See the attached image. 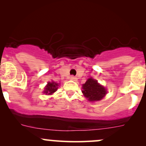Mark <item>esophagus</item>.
<instances>
[{
  "label": "esophagus",
  "mask_w": 146,
  "mask_h": 146,
  "mask_svg": "<svg viewBox=\"0 0 146 146\" xmlns=\"http://www.w3.org/2000/svg\"><path fill=\"white\" fill-rule=\"evenodd\" d=\"M70 80H72V81H77V80H78V79H77L76 77L72 75V76L70 77Z\"/></svg>",
  "instance_id": "34e87169"
}]
</instances>
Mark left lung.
I'll return each mask as SVG.
<instances>
[{"mask_svg":"<svg viewBox=\"0 0 146 146\" xmlns=\"http://www.w3.org/2000/svg\"><path fill=\"white\" fill-rule=\"evenodd\" d=\"M82 93L88 101H100L106 94V90L98 83L97 80L89 78L83 84Z\"/></svg>","mask_w":146,"mask_h":146,"instance_id":"left-lung-1","label":"left lung"}]
</instances>
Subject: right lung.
<instances>
[{"mask_svg":"<svg viewBox=\"0 0 146 146\" xmlns=\"http://www.w3.org/2000/svg\"><path fill=\"white\" fill-rule=\"evenodd\" d=\"M58 84L55 82H48V84L46 85L45 90H44V93H46V95H51L53 94L54 92H56L58 88Z\"/></svg>","mask_w":146,"mask_h":146,"instance_id":"1","label":"right lung"}]
</instances>
